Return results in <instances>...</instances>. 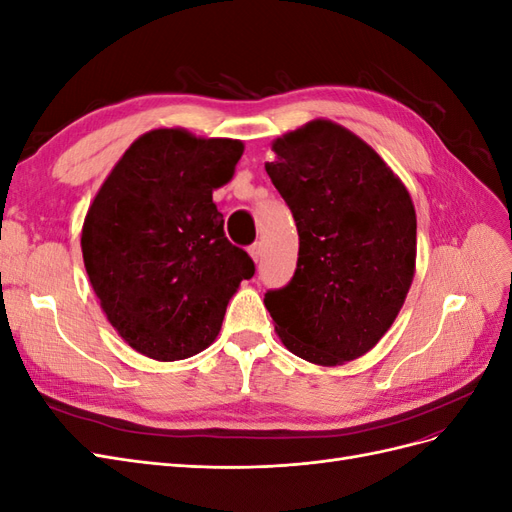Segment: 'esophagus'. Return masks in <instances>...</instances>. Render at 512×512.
<instances>
[{
    "label": "esophagus",
    "instance_id": "esophagus-1",
    "mask_svg": "<svg viewBox=\"0 0 512 512\" xmlns=\"http://www.w3.org/2000/svg\"><path fill=\"white\" fill-rule=\"evenodd\" d=\"M262 250H265V247H262L260 241H256L254 245H250V256L254 258V262H258V260L262 258Z\"/></svg>",
    "mask_w": 512,
    "mask_h": 512
}]
</instances>
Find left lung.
Here are the masks:
<instances>
[{
  "instance_id": "8db88e82",
  "label": "left lung",
  "mask_w": 512,
  "mask_h": 512,
  "mask_svg": "<svg viewBox=\"0 0 512 512\" xmlns=\"http://www.w3.org/2000/svg\"><path fill=\"white\" fill-rule=\"evenodd\" d=\"M273 151L265 168L299 230L292 280L265 294L275 331L309 363L354 361L391 329L410 290L412 198L374 149L333 121H309Z\"/></svg>"
}]
</instances>
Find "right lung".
<instances>
[{
  "label": "right lung",
  "mask_w": 512,
  "mask_h": 512,
  "mask_svg": "<svg viewBox=\"0 0 512 512\" xmlns=\"http://www.w3.org/2000/svg\"><path fill=\"white\" fill-rule=\"evenodd\" d=\"M243 143L181 128L143 134L91 203L83 260L108 322L149 359L203 352L254 260L224 235L213 190L235 175Z\"/></svg>",
  "instance_id": "right-lung-1"
}]
</instances>
